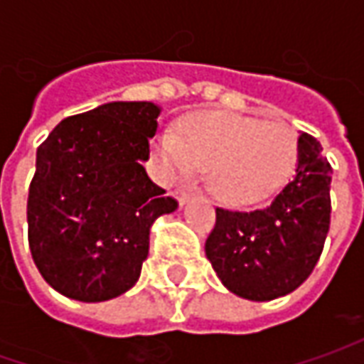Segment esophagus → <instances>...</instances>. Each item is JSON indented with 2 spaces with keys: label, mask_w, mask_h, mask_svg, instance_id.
<instances>
[{
  "label": "esophagus",
  "mask_w": 364,
  "mask_h": 364,
  "mask_svg": "<svg viewBox=\"0 0 364 364\" xmlns=\"http://www.w3.org/2000/svg\"><path fill=\"white\" fill-rule=\"evenodd\" d=\"M174 194H176V198H178V203H180V204H186L190 198H192V190L182 188V186H180V188H176Z\"/></svg>",
  "instance_id": "esophagus-1"
}]
</instances>
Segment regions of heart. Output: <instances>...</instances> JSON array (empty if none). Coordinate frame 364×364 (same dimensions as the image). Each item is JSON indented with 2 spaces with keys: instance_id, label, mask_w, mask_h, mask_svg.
<instances>
[{
  "instance_id": "1",
  "label": "heart",
  "mask_w": 364,
  "mask_h": 364,
  "mask_svg": "<svg viewBox=\"0 0 364 364\" xmlns=\"http://www.w3.org/2000/svg\"><path fill=\"white\" fill-rule=\"evenodd\" d=\"M161 168L188 176L208 166V188L229 204H253L277 190L296 160V139L286 125L229 111L190 117L178 135L156 141Z\"/></svg>"
}]
</instances>
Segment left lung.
I'll list each match as a JSON object with an SVG mask.
<instances>
[{"mask_svg": "<svg viewBox=\"0 0 364 364\" xmlns=\"http://www.w3.org/2000/svg\"><path fill=\"white\" fill-rule=\"evenodd\" d=\"M330 164L300 133L291 180L253 210L217 208L204 251L223 286L253 301L286 296L314 272L330 229Z\"/></svg>", "mask_w": 364, "mask_h": 364, "instance_id": "obj_1", "label": "left lung"}]
</instances>
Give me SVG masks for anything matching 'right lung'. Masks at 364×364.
Listing matches in <instances>:
<instances>
[{"label":"right lung","mask_w":364,"mask_h":364,"mask_svg":"<svg viewBox=\"0 0 364 364\" xmlns=\"http://www.w3.org/2000/svg\"><path fill=\"white\" fill-rule=\"evenodd\" d=\"M160 113L147 101L107 103L63 119L38 147L28 243L66 298L105 301L135 286L154 220L178 208L144 168Z\"/></svg>","instance_id":"1"}]
</instances>
